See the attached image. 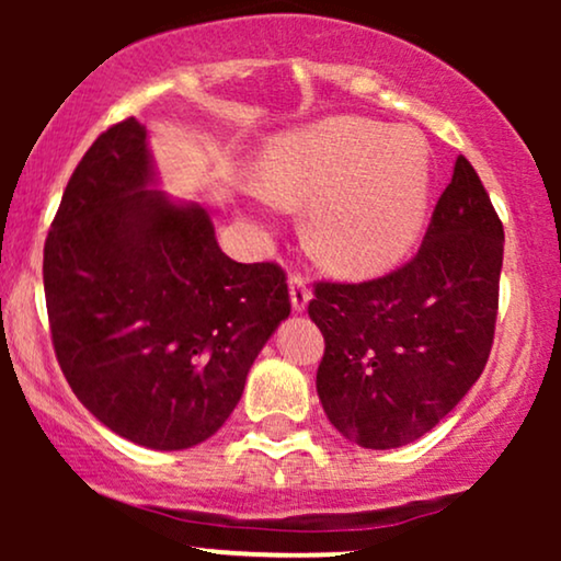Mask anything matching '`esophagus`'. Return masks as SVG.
<instances>
[{"instance_id": "1", "label": "esophagus", "mask_w": 561, "mask_h": 561, "mask_svg": "<svg viewBox=\"0 0 561 561\" xmlns=\"http://www.w3.org/2000/svg\"><path fill=\"white\" fill-rule=\"evenodd\" d=\"M288 288H290V304H294V311H304L306 306H309V298H311L309 283H306L301 273H290Z\"/></svg>"}]
</instances>
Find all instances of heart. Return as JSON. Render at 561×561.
<instances>
[{
  "mask_svg": "<svg viewBox=\"0 0 561 561\" xmlns=\"http://www.w3.org/2000/svg\"><path fill=\"white\" fill-rule=\"evenodd\" d=\"M257 188L275 204H311L306 237L334 273L396 267L424 232L432 152L411 127L336 117L267 145Z\"/></svg>",
  "mask_w": 561,
  "mask_h": 561,
  "instance_id": "b5f03b06",
  "label": "heart"
}]
</instances>
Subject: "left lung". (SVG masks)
<instances>
[{"label":"left lung","instance_id":"8db88e82","mask_svg":"<svg viewBox=\"0 0 561 561\" xmlns=\"http://www.w3.org/2000/svg\"><path fill=\"white\" fill-rule=\"evenodd\" d=\"M503 240L480 175L459 156L409 263L313 286L309 317L324 334L317 393L336 432L365 449L403 447L462 401L493 347Z\"/></svg>","mask_w":561,"mask_h":561}]
</instances>
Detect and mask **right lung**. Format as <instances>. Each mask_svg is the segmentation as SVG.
<instances>
[{"label": "right lung", "instance_id": "add662e5", "mask_svg": "<svg viewBox=\"0 0 561 561\" xmlns=\"http://www.w3.org/2000/svg\"><path fill=\"white\" fill-rule=\"evenodd\" d=\"M148 129L112 125L76 165L43 252L53 347L76 398L148 449L209 439L290 313L275 263H234L198 204L156 186Z\"/></svg>", "mask_w": 561, "mask_h": 561}]
</instances>
